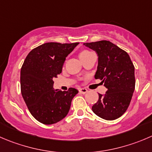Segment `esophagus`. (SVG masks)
Here are the masks:
<instances>
[{
    "mask_svg": "<svg viewBox=\"0 0 152 152\" xmlns=\"http://www.w3.org/2000/svg\"><path fill=\"white\" fill-rule=\"evenodd\" d=\"M79 92L80 93H82V94H86L87 92H88V89H87V88H80V89H79Z\"/></svg>",
    "mask_w": 152,
    "mask_h": 152,
    "instance_id": "34e87169",
    "label": "esophagus"
}]
</instances>
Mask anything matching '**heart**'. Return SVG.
<instances>
[{
	"mask_svg": "<svg viewBox=\"0 0 152 152\" xmlns=\"http://www.w3.org/2000/svg\"><path fill=\"white\" fill-rule=\"evenodd\" d=\"M92 53H93L91 52L90 50H82L79 53V58H80V59L82 61V60L85 59L87 57H88Z\"/></svg>",
	"mask_w": 152,
	"mask_h": 152,
	"instance_id": "1",
	"label": "heart"
}]
</instances>
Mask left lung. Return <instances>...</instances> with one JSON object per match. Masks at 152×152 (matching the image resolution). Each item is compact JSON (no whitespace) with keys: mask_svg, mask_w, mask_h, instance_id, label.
Returning <instances> with one entry per match:
<instances>
[{"mask_svg":"<svg viewBox=\"0 0 152 152\" xmlns=\"http://www.w3.org/2000/svg\"><path fill=\"white\" fill-rule=\"evenodd\" d=\"M98 56L95 79L102 80L107 88L105 94H99L92 106L98 117L113 120L121 117L130 104L135 88L134 66L129 54L109 41L84 43Z\"/></svg>","mask_w":152,"mask_h":152,"instance_id":"obj_1","label":"left lung"}]
</instances>
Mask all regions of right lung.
I'll return each instance as SVG.
<instances>
[{
	"label": "right lung",
	"mask_w": 152,
	"mask_h": 152,
	"mask_svg": "<svg viewBox=\"0 0 152 152\" xmlns=\"http://www.w3.org/2000/svg\"><path fill=\"white\" fill-rule=\"evenodd\" d=\"M79 43L49 42L34 48L20 69V91L34 118L45 125L56 123L68 113L76 88L54 90L53 80L61 73L66 57Z\"/></svg>",
	"instance_id": "right-lung-1"
}]
</instances>
